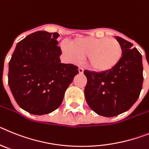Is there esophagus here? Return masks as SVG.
Listing matches in <instances>:
<instances>
[{
    "label": "esophagus",
    "instance_id": "34e87169",
    "mask_svg": "<svg viewBox=\"0 0 149 149\" xmlns=\"http://www.w3.org/2000/svg\"><path fill=\"white\" fill-rule=\"evenodd\" d=\"M83 71H84V70L82 69V68H81V67H79V73L80 74H82V73H83Z\"/></svg>",
    "mask_w": 149,
    "mask_h": 149
}]
</instances>
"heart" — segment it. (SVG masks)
<instances>
[{"label": "heart", "instance_id": "obj_1", "mask_svg": "<svg viewBox=\"0 0 149 149\" xmlns=\"http://www.w3.org/2000/svg\"><path fill=\"white\" fill-rule=\"evenodd\" d=\"M62 51L73 61L88 57V64L98 73L110 70L116 67L122 57L121 45L116 39L109 37H82L75 39L72 43L64 41Z\"/></svg>", "mask_w": 149, "mask_h": 149}]
</instances>
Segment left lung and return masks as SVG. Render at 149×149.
Returning <instances> with one entry per match:
<instances>
[{"instance_id": "left-lung-1", "label": "left lung", "mask_w": 149, "mask_h": 149, "mask_svg": "<svg viewBox=\"0 0 149 149\" xmlns=\"http://www.w3.org/2000/svg\"><path fill=\"white\" fill-rule=\"evenodd\" d=\"M116 38L123 50L118 64L103 73L84 71L87 78L85 100L94 112L104 117H114L128 110L143 88L142 55L130 42Z\"/></svg>"}]
</instances>
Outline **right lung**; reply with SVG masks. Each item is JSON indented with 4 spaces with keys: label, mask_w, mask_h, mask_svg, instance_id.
Wrapping results in <instances>:
<instances>
[{
    "label": "right lung",
    "mask_w": 149,
    "mask_h": 149,
    "mask_svg": "<svg viewBox=\"0 0 149 149\" xmlns=\"http://www.w3.org/2000/svg\"><path fill=\"white\" fill-rule=\"evenodd\" d=\"M58 33L39 31L19 42L9 62L8 84L16 103L33 115L57 109L78 67L61 62Z\"/></svg>",
    "instance_id": "1"
}]
</instances>
